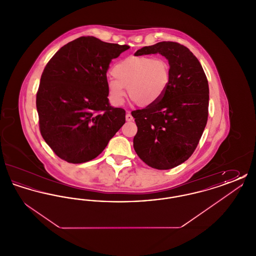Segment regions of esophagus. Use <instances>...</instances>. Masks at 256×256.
<instances>
[{
	"label": "esophagus",
	"instance_id": "1",
	"mask_svg": "<svg viewBox=\"0 0 256 256\" xmlns=\"http://www.w3.org/2000/svg\"><path fill=\"white\" fill-rule=\"evenodd\" d=\"M126 120L128 121V122H130V121H132L134 120V117L132 116V114H130V112H126Z\"/></svg>",
	"mask_w": 256,
	"mask_h": 256
}]
</instances>
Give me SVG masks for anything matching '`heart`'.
<instances>
[{
    "label": "heart",
    "instance_id": "obj_1",
    "mask_svg": "<svg viewBox=\"0 0 256 256\" xmlns=\"http://www.w3.org/2000/svg\"><path fill=\"white\" fill-rule=\"evenodd\" d=\"M108 80V93L112 104L120 106L128 94L139 106L158 104L165 96L170 80V65L163 58L130 56L117 62Z\"/></svg>",
    "mask_w": 256,
    "mask_h": 256
}]
</instances>
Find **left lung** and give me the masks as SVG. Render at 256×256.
<instances>
[{
	"instance_id": "left-lung-1",
	"label": "left lung",
	"mask_w": 256,
	"mask_h": 256,
	"mask_svg": "<svg viewBox=\"0 0 256 256\" xmlns=\"http://www.w3.org/2000/svg\"><path fill=\"white\" fill-rule=\"evenodd\" d=\"M150 54L169 61L170 84L158 104L132 112L138 128L134 146L150 167L169 170L189 158L200 142L208 117V82L200 61L180 43L159 42L135 56Z\"/></svg>"
}]
</instances>
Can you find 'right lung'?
<instances>
[{
	"instance_id": "add662e5",
	"label": "right lung",
	"mask_w": 256,
	"mask_h": 256,
	"mask_svg": "<svg viewBox=\"0 0 256 256\" xmlns=\"http://www.w3.org/2000/svg\"><path fill=\"white\" fill-rule=\"evenodd\" d=\"M128 49L82 36L47 63L36 108L41 135L58 158L74 164L96 158L126 122L124 110L110 106L106 72Z\"/></svg>"
}]
</instances>
